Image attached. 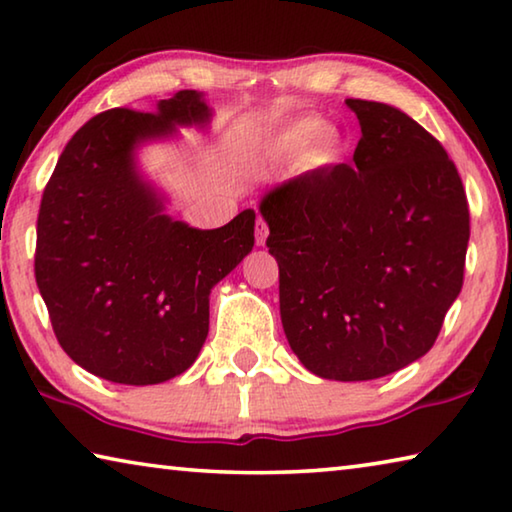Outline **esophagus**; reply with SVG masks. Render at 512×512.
<instances>
[{
  "label": "esophagus",
  "mask_w": 512,
  "mask_h": 512,
  "mask_svg": "<svg viewBox=\"0 0 512 512\" xmlns=\"http://www.w3.org/2000/svg\"><path fill=\"white\" fill-rule=\"evenodd\" d=\"M266 237H268V225L266 221L259 216V219L255 221V244L257 246H264L266 244Z\"/></svg>",
  "instance_id": "obj_1"
}]
</instances>
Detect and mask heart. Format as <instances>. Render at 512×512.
Listing matches in <instances>:
<instances>
[{
	"mask_svg": "<svg viewBox=\"0 0 512 512\" xmlns=\"http://www.w3.org/2000/svg\"><path fill=\"white\" fill-rule=\"evenodd\" d=\"M323 132V121L316 117H305L298 121H291L289 126H284L282 131H277L271 140L266 142L264 153L268 158H296L307 146L316 140L319 133ZM336 146H339V137L334 133H324L318 140V146L314 151L316 160H327L329 155L334 153Z\"/></svg>",
	"mask_w": 512,
	"mask_h": 512,
	"instance_id": "obj_1",
	"label": "heart"
}]
</instances>
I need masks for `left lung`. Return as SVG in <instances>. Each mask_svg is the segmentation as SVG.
Masks as SVG:
<instances>
[{
	"instance_id": "obj_1",
	"label": "left lung",
	"mask_w": 512,
	"mask_h": 512,
	"mask_svg": "<svg viewBox=\"0 0 512 512\" xmlns=\"http://www.w3.org/2000/svg\"><path fill=\"white\" fill-rule=\"evenodd\" d=\"M345 103L361 126L352 164L302 173L259 212L291 350L318 377L368 381L436 343L463 287L470 207L456 164L418 121Z\"/></svg>"
}]
</instances>
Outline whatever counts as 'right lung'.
Here are the masks:
<instances>
[{"label": "right lung", "instance_id": "1", "mask_svg": "<svg viewBox=\"0 0 512 512\" xmlns=\"http://www.w3.org/2000/svg\"><path fill=\"white\" fill-rule=\"evenodd\" d=\"M203 94L180 90L158 112L112 108L83 124L42 194L36 282L72 361L115 384L185 372L210 329V291L255 244V212L216 230L164 214L135 169V146L207 124Z\"/></svg>", "mask_w": 512, "mask_h": 512}]
</instances>
